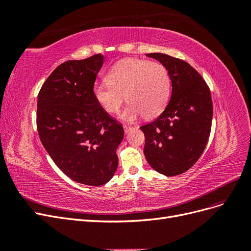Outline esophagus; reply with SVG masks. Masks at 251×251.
<instances>
[{
  "label": "esophagus",
  "instance_id": "34e87169",
  "mask_svg": "<svg viewBox=\"0 0 251 251\" xmlns=\"http://www.w3.org/2000/svg\"><path fill=\"white\" fill-rule=\"evenodd\" d=\"M132 126H124V130H125V134H127L128 132H130L131 130H132Z\"/></svg>",
  "mask_w": 251,
  "mask_h": 251
}]
</instances>
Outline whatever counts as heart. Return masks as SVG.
Listing matches in <instances>:
<instances>
[{"label":"heart","mask_w":251,"mask_h":251,"mask_svg":"<svg viewBox=\"0 0 251 251\" xmlns=\"http://www.w3.org/2000/svg\"><path fill=\"white\" fill-rule=\"evenodd\" d=\"M108 83L93 87L95 100L110 114H115L128 101L120 118L134 121L160 114L171 92V77L166 68L157 62L126 58L114 65L107 74Z\"/></svg>","instance_id":"1"}]
</instances>
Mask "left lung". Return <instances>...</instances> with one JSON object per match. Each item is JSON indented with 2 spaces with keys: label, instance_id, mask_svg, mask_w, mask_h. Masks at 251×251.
Segmentation results:
<instances>
[{
  "label": "left lung",
  "instance_id": "1",
  "mask_svg": "<svg viewBox=\"0 0 251 251\" xmlns=\"http://www.w3.org/2000/svg\"><path fill=\"white\" fill-rule=\"evenodd\" d=\"M169 71L172 95L164 111L140 126L149 164L164 176H176L197 162L206 147L212 120L210 91L186 62L164 53H148Z\"/></svg>",
  "mask_w": 251,
  "mask_h": 251
}]
</instances>
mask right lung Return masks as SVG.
<instances>
[{"label": "right lung", "instance_id": "1", "mask_svg": "<svg viewBox=\"0 0 251 251\" xmlns=\"http://www.w3.org/2000/svg\"><path fill=\"white\" fill-rule=\"evenodd\" d=\"M105 56L67 60L53 71L37 96L36 125L52 160L78 183L100 186L118 166L116 150L124 127L112 119L93 95Z\"/></svg>", "mask_w": 251, "mask_h": 251}]
</instances>
